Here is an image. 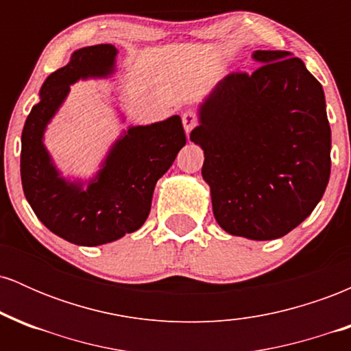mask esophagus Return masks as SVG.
I'll use <instances>...</instances> for the list:
<instances>
[{"label": "esophagus", "mask_w": 351, "mask_h": 351, "mask_svg": "<svg viewBox=\"0 0 351 351\" xmlns=\"http://www.w3.org/2000/svg\"><path fill=\"white\" fill-rule=\"evenodd\" d=\"M181 120H183V127H184V132H186V134H189V132H191L193 128L198 125V117H196L195 112H191V110L184 112V114L181 115Z\"/></svg>", "instance_id": "34e87169"}]
</instances>
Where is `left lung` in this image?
<instances>
[{"mask_svg": "<svg viewBox=\"0 0 351 351\" xmlns=\"http://www.w3.org/2000/svg\"><path fill=\"white\" fill-rule=\"evenodd\" d=\"M259 69L229 74L198 107L189 140L213 215L232 236L271 241L297 228L330 178L332 132L320 82L287 51H254Z\"/></svg>", "mask_w": 351, "mask_h": 351, "instance_id": "8db88e82", "label": "left lung"}]
</instances>
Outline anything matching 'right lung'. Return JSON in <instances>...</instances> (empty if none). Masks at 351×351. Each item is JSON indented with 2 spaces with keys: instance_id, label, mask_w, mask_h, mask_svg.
I'll list each match as a JSON object with an SVG mask.
<instances>
[{
  "instance_id": "obj_1",
  "label": "right lung",
  "mask_w": 351,
  "mask_h": 351,
  "mask_svg": "<svg viewBox=\"0 0 351 351\" xmlns=\"http://www.w3.org/2000/svg\"><path fill=\"white\" fill-rule=\"evenodd\" d=\"M112 44L80 47L44 80L21 135V183L38 219L72 244L114 243L143 226L155 184L186 143L180 115L150 125H130L110 145L90 178L64 176L44 143L47 125L79 80L108 79L117 72ZM125 122L123 112H119Z\"/></svg>"
}]
</instances>
